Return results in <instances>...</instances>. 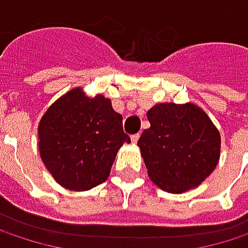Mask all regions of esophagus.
Returning <instances> with one entry per match:
<instances>
[{"mask_svg": "<svg viewBox=\"0 0 248 248\" xmlns=\"http://www.w3.org/2000/svg\"><path fill=\"white\" fill-rule=\"evenodd\" d=\"M130 139H132V142H133V143H136V142L139 140V133H135V135H132V136H130Z\"/></svg>", "mask_w": 248, "mask_h": 248, "instance_id": "34e87169", "label": "esophagus"}]
</instances>
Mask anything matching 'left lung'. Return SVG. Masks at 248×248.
I'll use <instances>...</instances> for the list:
<instances>
[{
  "mask_svg": "<svg viewBox=\"0 0 248 248\" xmlns=\"http://www.w3.org/2000/svg\"><path fill=\"white\" fill-rule=\"evenodd\" d=\"M149 129L138 140L148 175L161 189L181 194L217 167L221 139L195 105L159 103L148 112Z\"/></svg>",
  "mask_w": 248,
  "mask_h": 248,
  "instance_id": "obj_1",
  "label": "left lung"
}]
</instances>
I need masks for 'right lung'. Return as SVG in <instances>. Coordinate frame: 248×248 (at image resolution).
Returning a JSON list of instances; mask_svg holds the SVG:
<instances>
[{
	"label": "right lung",
	"mask_w": 248,
	"mask_h": 248,
	"mask_svg": "<svg viewBox=\"0 0 248 248\" xmlns=\"http://www.w3.org/2000/svg\"><path fill=\"white\" fill-rule=\"evenodd\" d=\"M46 168L64 188L86 191L105 182L115 156L130 138L109 99L73 89L50 106L38 124Z\"/></svg>",
	"instance_id": "add662e5"
}]
</instances>
